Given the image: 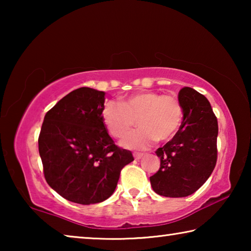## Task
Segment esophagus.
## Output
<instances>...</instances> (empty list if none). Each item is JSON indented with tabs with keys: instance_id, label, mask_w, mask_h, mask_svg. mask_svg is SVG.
<instances>
[{
	"instance_id": "esophagus-1",
	"label": "esophagus",
	"mask_w": 251,
	"mask_h": 251,
	"mask_svg": "<svg viewBox=\"0 0 251 251\" xmlns=\"http://www.w3.org/2000/svg\"><path fill=\"white\" fill-rule=\"evenodd\" d=\"M143 156H144V154H141V152H134L135 159H141Z\"/></svg>"
}]
</instances>
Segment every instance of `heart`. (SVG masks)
<instances>
[{
	"label": "heart",
	"instance_id": "1",
	"mask_svg": "<svg viewBox=\"0 0 251 251\" xmlns=\"http://www.w3.org/2000/svg\"><path fill=\"white\" fill-rule=\"evenodd\" d=\"M100 115L114 138L124 137L137 120L141 128L127 135L122 146L146 150L156 141L168 142L177 134L182 122V107L174 95L145 91L127 96L122 101L106 100Z\"/></svg>",
	"mask_w": 251,
	"mask_h": 251
}]
</instances>
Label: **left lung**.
Masks as SVG:
<instances>
[{
	"label": "left lung",
	"mask_w": 251,
	"mask_h": 251,
	"mask_svg": "<svg viewBox=\"0 0 251 251\" xmlns=\"http://www.w3.org/2000/svg\"><path fill=\"white\" fill-rule=\"evenodd\" d=\"M184 121L172 141L156 151L158 172L151 178L156 194L186 197L205 184L217 163L218 122L210 103L192 87L178 93Z\"/></svg>",
	"instance_id": "1"
}]
</instances>
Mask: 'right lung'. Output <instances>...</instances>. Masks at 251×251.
Wrapping results in <instances>:
<instances>
[{"mask_svg":"<svg viewBox=\"0 0 251 251\" xmlns=\"http://www.w3.org/2000/svg\"><path fill=\"white\" fill-rule=\"evenodd\" d=\"M105 93L80 87L57 101L44 117L39 151L48 184L80 205L112 196L121 171L134 160L115 145L101 120Z\"/></svg>","mask_w":251,"mask_h":251,"instance_id":"add662e5","label":"right lung"}]
</instances>
